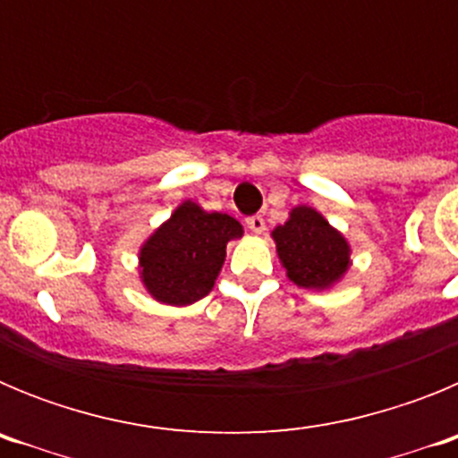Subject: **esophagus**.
<instances>
[{
	"mask_svg": "<svg viewBox=\"0 0 458 458\" xmlns=\"http://www.w3.org/2000/svg\"><path fill=\"white\" fill-rule=\"evenodd\" d=\"M245 225H248V229L252 233H264V229H266V220L261 216L248 217V220H245Z\"/></svg>",
	"mask_w": 458,
	"mask_h": 458,
	"instance_id": "esophagus-1",
	"label": "esophagus"
}]
</instances>
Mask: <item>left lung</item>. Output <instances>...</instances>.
<instances>
[{
  "mask_svg": "<svg viewBox=\"0 0 458 458\" xmlns=\"http://www.w3.org/2000/svg\"><path fill=\"white\" fill-rule=\"evenodd\" d=\"M273 241L286 277L302 289H330L351 266L346 238L311 206H295L289 220L273 229Z\"/></svg>",
  "mask_w": 458,
  "mask_h": 458,
  "instance_id": "left-lung-1",
  "label": "left lung"
}]
</instances>
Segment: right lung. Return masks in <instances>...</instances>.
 Masks as SVG:
<instances>
[{
	"label": "right lung",
	"instance_id": "obj_1",
	"mask_svg": "<svg viewBox=\"0 0 458 458\" xmlns=\"http://www.w3.org/2000/svg\"><path fill=\"white\" fill-rule=\"evenodd\" d=\"M242 236L241 222L183 201L140 250V277L157 302L183 307L210 293L226 242Z\"/></svg>",
	"mask_w": 458,
	"mask_h": 458
}]
</instances>
